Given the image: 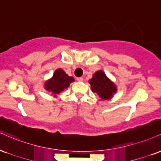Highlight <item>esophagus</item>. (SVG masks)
Instances as JSON below:
<instances>
[{"label": "esophagus", "mask_w": 161, "mask_h": 161, "mask_svg": "<svg viewBox=\"0 0 161 161\" xmlns=\"http://www.w3.org/2000/svg\"><path fill=\"white\" fill-rule=\"evenodd\" d=\"M76 80L78 81V82H82L83 78L82 77H78V78H76Z\"/></svg>", "instance_id": "34e87169"}]
</instances>
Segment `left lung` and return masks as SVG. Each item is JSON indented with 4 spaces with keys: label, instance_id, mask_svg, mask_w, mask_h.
<instances>
[{
    "label": "left lung",
    "instance_id": "1",
    "mask_svg": "<svg viewBox=\"0 0 161 161\" xmlns=\"http://www.w3.org/2000/svg\"><path fill=\"white\" fill-rule=\"evenodd\" d=\"M92 92L101 100H109L116 92V86L109 79L102 70L97 71L89 80Z\"/></svg>",
    "mask_w": 161,
    "mask_h": 161
}]
</instances>
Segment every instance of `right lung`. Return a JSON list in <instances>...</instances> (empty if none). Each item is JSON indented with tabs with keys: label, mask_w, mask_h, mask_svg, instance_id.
Returning a JSON list of instances; mask_svg holds the SVG:
<instances>
[{
	"label": "right lung",
	"mask_w": 161,
	"mask_h": 161,
	"mask_svg": "<svg viewBox=\"0 0 161 161\" xmlns=\"http://www.w3.org/2000/svg\"><path fill=\"white\" fill-rule=\"evenodd\" d=\"M74 82L73 77L69 76L61 69H57L53 73L52 78L46 81L45 90L52 92L53 95H58L65 88L69 86L70 83Z\"/></svg>",
	"instance_id": "add662e5"
}]
</instances>
